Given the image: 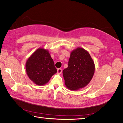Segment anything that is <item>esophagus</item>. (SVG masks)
<instances>
[{"label": "esophagus", "instance_id": "esophagus-1", "mask_svg": "<svg viewBox=\"0 0 123 123\" xmlns=\"http://www.w3.org/2000/svg\"><path fill=\"white\" fill-rule=\"evenodd\" d=\"M62 72V69L61 68H58L57 69V73L58 74H61Z\"/></svg>", "mask_w": 123, "mask_h": 123}]
</instances>
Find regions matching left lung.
<instances>
[{"label": "left lung", "mask_w": 123, "mask_h": 123, "mask_svg": "<svg viewBox=\"0 0 123 123\" xmlns=\"http://www.w3.org/2000/svg\"><path fill=\"white\" fill-rule=\"evenodd\" d=\"M94 71V63L88 51L81 48L73 50L68 68L62 71L66 87L71 90L85 87L90 83Z\"/></svg>", "instance_id": "obj_1"}]
</instances>
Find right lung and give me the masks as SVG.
I'll return each mask as SVG.
<instances>
[{
	"instance_id": "1",
	"label": "right lung",
	"mask_w": 123,
	"mask_h": 123,
	"mask_svg": "<svg viewBox=\"0 0 123 123\" xmlns=\"http://www.w3.org/2000/svg\"><path fill=\"white\" fill-rule=\"evenodd\" d=\"M25 70L29 79L39 86L46 84L57 72L49 51L43 48L36 50L28 59Z\"/></svg>"
}]
</instances>
